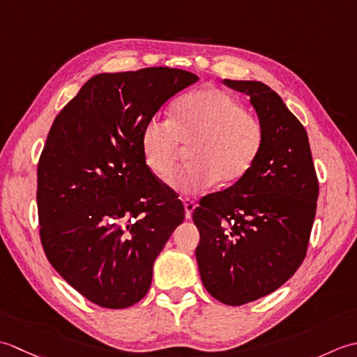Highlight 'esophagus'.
Listing matches in <instances>:
<instances>
[{
    "label": "esophagus",
    "instance_id": "obj_1",
    "mask_svg": "<svg viewBox=\"0 0 357 357\" xmlns=\"http://www.w3.org/2000/svg\"><path fill=\"white\" fill-rule=\"evenodd\" d=\"M183 205H185V215H186V219H191L192 217V211L195 209V202L194 200H191V199H188V197H185L183 199Z\"/></svg>",
    "mask_w": 357,
    "mask_h": 357
}]
</instances>
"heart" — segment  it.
Returning a JSON list of instances; mask_svg holds the SVG:
<instances>
[{
    "label": "heart",
    "instance_id": "1",
    "mask_svg": "<svg viewBox=\"0 0 357 357\" xmlns=\"http://www.w3.org/2000/svg\"><path fill=\"white\" fill-rule=\"evenodd\" d=\"M265 129L256 115L229 93L205 87L180 97L171 119L152 117L142 130V151L149 169L166 178L189 144V163L172 174L180 192H200L213 186L232 185L248 174L264 148Z\"/></svg>",
    "mask_w": 357,
    "mask_h": 357
}]
</instances>
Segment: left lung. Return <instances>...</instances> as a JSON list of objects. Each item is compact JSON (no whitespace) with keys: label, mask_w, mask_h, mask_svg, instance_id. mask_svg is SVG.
<instances>
[{"label":"left lung","mask_w":357,"mask_h":357,"mask_svg":"<svg viewBox=\"0 0 357 357\" xmlns=\"http://www.w3.org/2000/svg\"><path fill=\"white\" fill-rule=\"evenodd\" d=\"M250 97L265 129L256 165L194 209L195 257L208 293L222 303L257 301L282 287L307 256L319 181L307 130L271 87L223 79Z\"/></svg>","instance_id":"left-lung-1"}]
</instances>
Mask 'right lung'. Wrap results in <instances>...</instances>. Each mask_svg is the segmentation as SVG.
Returning a JSON list of instances; mask_svg holds the SVG:
<instances>
[{
	"mask_svg": "<svg viewBox=\"0 0 357 357\" xmlns=\"http://www.w3.org/2000/svg\"><path fill=\"white\" fill-rule=\"evenodd\" d=\"M197 79L171 68L98 74L49 130L36 169L43 248L100 307L128 308L146 296L154 261L185 219L183 203L146 165L142 130Z\"/></svg>",
	"mask_w": 357,
	"mask_h": 357,
	"instance_id": "right-lung-1",
	"label": "right lung"
}]
</instances>
